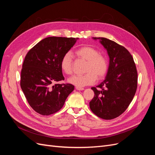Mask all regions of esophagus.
<instances>
[{"mask_svg":"<svg viewBox=\"0 0 155 155\" xmlns=\"http://www.w3.org/2000/svg\"><path fill=\"white\" fill-rule=\"evenodd\" d=\"M76 90H78V91H83L85 88H83V87H76Z\"/></svg>","mask_w":155,"mask_h":155,"instance_id":"1","label":"esophagus"}]
</instances>
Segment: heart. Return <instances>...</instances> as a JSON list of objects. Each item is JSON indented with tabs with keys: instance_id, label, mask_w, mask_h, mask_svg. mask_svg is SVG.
<instances>
[{
	"instance_id": "heart-1",
	"label": "heart",
	"mask_w": 155,
	"mask_h": 155,
	"mask_svg": "<svg viewBox=\"0 0 155 155\" xmlns=\"http://www.w3.org/2000/svg\"><path fill=\"white\" fill-rule=\"evenodd\" d=\"M79 58L87 61L85 68L86 74L81 76H74L68 79L69 83L78 87L92 85L96 78L101 79L105 77L109 70V61L105 55L100 54V51L91 46H83L75 51ZM62 71L67 75L73 72V58L72 54H64L60 61Z\"/></svg>"
}]
</instances>
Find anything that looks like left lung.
<instances>
[{
	"label": "left lung",
	"instance_id": "1",
	"mask_svg": "<svg viewBox=\"0 0 155 155\" xmlns=\"http://www.w3.org/2000/svg\"><path fill=\"white\" fill-rule=\"evenodd\" d=\"M100 39L109 56V66L105 80L92 87L94 96L90 101L94 114L104 120L121 115L132 101L137 88L138 73L133 56L123 46L104 37Z\"/></svg>",
	"mask_w": 155,
	"mask_h": 155
}]
</instances>
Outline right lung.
I'll return each instance as SVG.
<instances>
[{"label":"right lung","instance_id":"right-lung-1","mask_svg":"<svg viewBox=\"0 0 155 155\" xmlns=\"http://www.w3.org/2000/svg\"><path fill=\"white\" fill-rule=\"evenodd\" d=\"M78 38L49 37L29 50L21 74V87L30 107L48 116L59 111L74 89L72 84H57L64 80L60 61Z\"/></svg>","mask_w":155,"mask_h":155}]
</instances>
